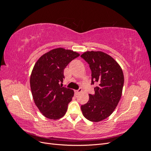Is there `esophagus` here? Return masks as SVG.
<instances>
[{"label": "esophagus", "mask_w": 151, "mask_h": 151, "mask_svg": "<svg viewBox=\"0 0 151 151\" xmlns=\"http://www.w3.org/2000/svg\"><path fill=\"white\" fill-rule=\"evenodd\" d=\"M81 92H82V89H78V90L75 91V94H76V95H78V94H79L80 93H81Z\"/></svg>", "instance_id": "esophagus-1"}]
</instances>
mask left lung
<instances>
[{
	"label": "left lung",
	"mask_w": 151,
	"mask_h": 151,
	"mask_svg": "<svg viewBox=\"0 0 151 151\" xmlns=\"http://www.w3.org/2000/svg\"><path fill=\"white\" fill-rule=\"evenodd\" d=\"M81 57L89 64L92 82L97 83L95 94H89L81 110L88 120L98 122L106 119L115 110L120 101L124 84V76L120 65L112 57L101 51H87Z\"/></svg>",
	"instance_id": "left-lung-1"
}]
</instances>
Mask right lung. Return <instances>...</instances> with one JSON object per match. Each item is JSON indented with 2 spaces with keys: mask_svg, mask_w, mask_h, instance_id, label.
<instances>
[{
  "mask_svg": "<svg viewBox=\"0 0 151 151\" xmlns=\"http://www.w3.org/2000/svg\"><path fill=\"white\" fill-rule=\"evenodd\" d=\"M80 54L71 50L54 48L36 61L30 76V87L34 102L42 115L58 120L65 115L74 91L65 87L63 70Z\"/></svg>",
  "mask_w": 151,
  "mask_h": 151,
  "instance_id": "add662e5",
  "label": "right lung"
}]
</instances>
